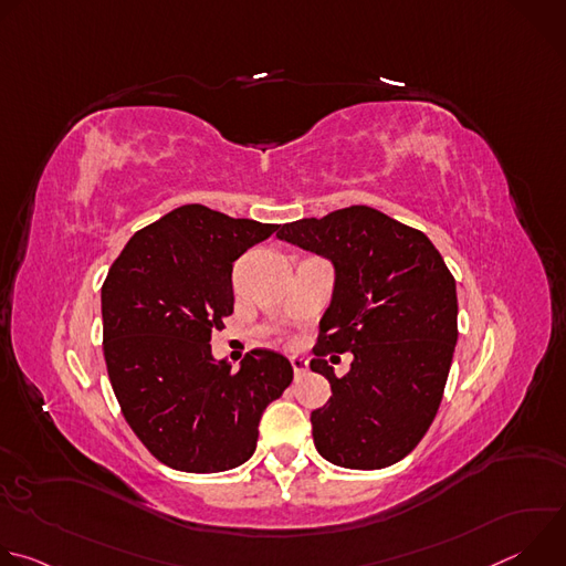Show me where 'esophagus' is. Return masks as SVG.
Listing matches in <instances>:
<instances>
[{"label":"esophagus","instance_id":"obj_1","mask_svg":"<svg viewBox=\"0 0 566 566\" xmlns=\"http://www.w3.org/2000/svg\"><path fill=\"white\" fill-rule=\"evenodd\" d=\"M291 365H293L295 378L304 376V374H306V369H308V363H306V358H300V356H293V358H291Z\"/></svg>","mask_w":566,"mask_h":566}]
</instances>
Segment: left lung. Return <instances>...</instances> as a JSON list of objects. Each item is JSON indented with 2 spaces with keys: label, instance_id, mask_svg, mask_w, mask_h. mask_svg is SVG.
I'll list each match as a JSON object with an SVG mask.
<instances>
[{
  "label": "left lung",
  "instance_id": "1",
  "mask_svg": "<svg viewBox=\"0 0 566 566\" xmlns=\"http://www.w3.org/2000/svg\"><path fill=\"white\" fill-rule=\"evenodd\" d=\"M277 237L336 266L311 360L332 385V398L311 412L317 452L352 470L400 461L432 426L452 365L459 329L450 269L421 230L369 206L284 223ZM345 350L355 363L338 379L326 356Z\"/></svg>",
  "mask_w": 566,
  "mask_h": 566
}]
</instances>
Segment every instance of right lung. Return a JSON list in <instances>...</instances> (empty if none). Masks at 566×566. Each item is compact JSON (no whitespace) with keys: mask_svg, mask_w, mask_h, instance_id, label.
<instances>
[{"mask_svg":"<svg viewBox=\"0 0 566 566\" xmlns=\"http://www.w3.org/2000/svg\"><path fill=\"white\" fill-rule=\"evenodd\" d=\"M275 223L201 203L140 228L103 282V352L120 412L140 443L181 472H223L251 459L291 363L253 349L232 369L210 338L232 313V264Z\"/></svg>","mask_w":566,"mask_h":566,"instance_id":"add662e5","label":"right lung"}]
</instances>
